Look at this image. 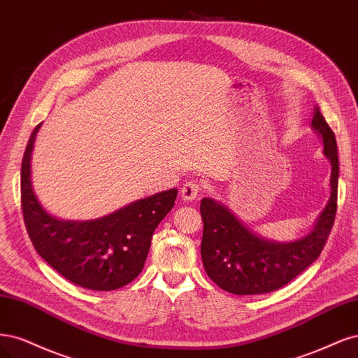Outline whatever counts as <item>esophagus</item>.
Instances as JSON below:
<instances>
[{
  "instance_id": "1",
  "label": "esophagus",
  "mask_w": 358,
  "mask_h": 358,
  "mask_svg": "<svg viewBox=\"0 0 358 358\" xmlns=\"http://www.w3.org/2000/svg\"><path fill=\"white\" fill-rule=\"evenodd\" d=\"M201 184L198 181H187L181 189V198L186 202H193L199 196Z\"/></svg>"
}]
</instances>
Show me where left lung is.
I'll return each instance as SVG.
<instances>
[{
    "instance_id": "left-lung-1",
    "label": "left lung",
    "mask_w": 358,
    "mask_h": 358,
    "mask_svg": "<svg viewBox=\"0 0 358 358\" xmlns=\"http://www.w3.org/2000/svg\"><path fill=\"white\" fill-rule=\"evenodd\" d=\"M310 124L324 144L331 176L326 208L308 234L287 242L268 239L252 232L222 202L211 198L201 201L203 268L223 290L239 296L278 290L310 266L324 248L336 215L339 157L336 138L318 107Z\"/></svg>"
}]
</instances>
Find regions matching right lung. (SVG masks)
I'll list each match as a JSON object with an SVG mask.
<instances>
[{"mask_svg": "<svg viewBox=\"0 0 358 358\" xmlns=\"http://www.w3.org/2000/svg\"><path fill=\"white\" fill-rule=\"evenodd\" d=\"M40 126L31 134L20 168L22 211L32 245L73 284L96 292L117 290L143 271L152 236L174 206L178 190L155 193L94 220L56 218L43 208L31 181Z\"/></svg>", "mask_w": 358, "mask_h": 358, "instance_id": "right-lung-1", "label": "right lung"}]
</instances>
